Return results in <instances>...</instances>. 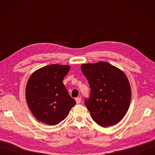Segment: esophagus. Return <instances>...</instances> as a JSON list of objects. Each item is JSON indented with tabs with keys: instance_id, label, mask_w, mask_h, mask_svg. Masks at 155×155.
Wrapping results in <instances>:
<instances>
[{
	"instance_id": "obj_1",
	"label": "esophagus",
	"mask_w": 155,
	"mask_h": 155,
	"mask_svg": "<svg viewBox=\"0 0 155 155\" xmlns=\"http://www.w3.org/2000/svg\"><path fill=\"white\" fill-rule=\"evenodd\" d=\"M75 101H76V103L77 104H79L81 101V97H77L75 98Z\"/></svg>"
}]
</instances>
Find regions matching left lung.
I'll return each mask as SVG.
<instances>
[{"label": "left lung", "mask_w": 155, "mask_h": 155, "mask_svg": "<svg viewBox=\"0 0 155 155\" xmlns=\"http://www.w3.org/2000/svg\"><path fill=\"white\" fill-rule=\"evenodd\" d=\"M81 71L91 88L84 100L91 117L103 127L118 123L129 108L131 89L126 74L107 62L83 64Z\"/></svg>", "instance_id": "left-lung-1"}]
</instances>
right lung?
I'll return each instance as SVG.
<instances>
[{"instance_id":"add662e5","label":"right lung","mask_w":155,"mask_h":155,"mask_svg":"<svg viewBox=\"0 0 155 155\" xmlns=\"http://www.w3.org/2000/svg\"><path fill=\"white\" fill-rule=\"evenodd\" d=\"M69 65L50 64L35 71L26 87V100L34 117L41 123L56 125L66 118L76 101L62 81Z\"/></svg>"}]
</instances>
